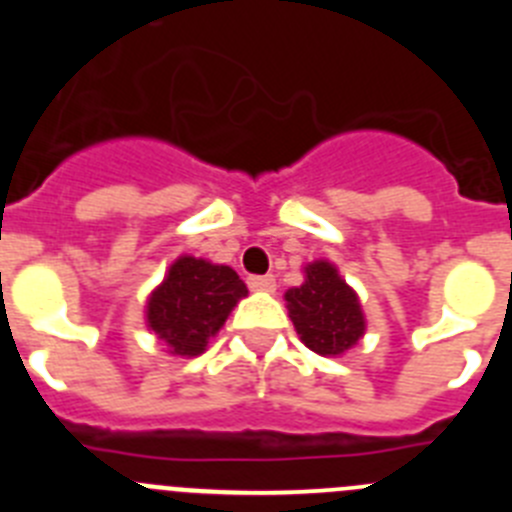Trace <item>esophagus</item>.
<instances>
[{
    "instance_id": "esophagus-1",
    "label": "esophagus",
    "mask_w": 512,
    "mask_h": 512,
    "mask_svg": "<svg viewBox=\"0 0 512 512\" xmlns=\"http://www.w3.org/2000/svg\"><path fill=\"white\" fill-rule=\"evenodd\" d=\"M248 287L253 292H274L277 289V279L271 277V274H264V277H248Z\"/></svg>"
}]
</instances>
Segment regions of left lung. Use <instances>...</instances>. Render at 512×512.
Instances as JSON below:
<instances>
[{"instance_id": "obj_1", "label": "left lung", "mask_w": 512, "mask_h": 512, "mask_svg": "<svg viewBox=\"0 0 512 512\" xmlns=\"http://www.w3.org/2000/svg\"><path fill=\"white\" fill-rule=\"evenodd\" d=\"M297 336L320 356H341L364 336L366 320L356 292L330 261L305 266V282L284 292Z\"/></svg>"}]
</instances>
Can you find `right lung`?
I'll use <instances>...</instances> for the list:
<instances>
[{
    "label": "right lung",
    "mask_w": 512,
    "mask_h": 512,
    "mask_svg": "<svg viewBox=\"0 0 512 512\" xmlns=\"http://www.w3.org/2000/svg\"><path fill=\"white\" fill-rule=\"evenodd\" d=\"M248 295L230 266L179 256L146 302L148 330L174 356H200L230 310Z\"/></svg>",
    "instance_id": "add662e5"
}]
</instances>
